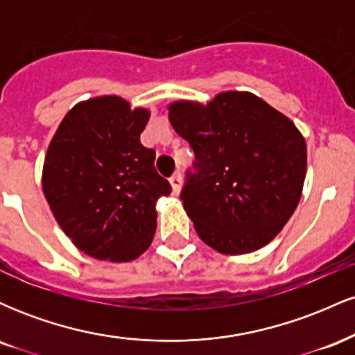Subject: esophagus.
Returning a JSON list of instances; mask_svg holds the SVG:
<instances>
[{
  "label": "esophagus",
  "instance_id": "34e87169",
  "mask_svg": "<svg viewBox=\"0 0 355 355\" xmlns=\"http://www.w3.org/2000/svg\"><path fill=\"white\" fill-rule=\"evenodd\" d=\"M170 185H172V190L175 195H178L182 191V175L180 173H175L170 177Z\"/></svg>",
  "mask_w": 355,
  "mask_h": 355
}]
</instances>
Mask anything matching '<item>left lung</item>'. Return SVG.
<instances>
[{
  "instance_id": "obj_1",
  "label": "left lung",
  "mask_w": 355,
  "mask_h": 355,
  "mask_svg": "<svg viewBox=\"0 0 355 355\" xmlns=\"http://www.w3.org/2000/svg\"><path fill=\"white\" fill-rule=\"evenodd\" d=\"M197 173L187 175L183 209L220 254L255 252L277 237L302 197L305 138L291 118L248 92H222L203 105H168Z\"/></svg>"
}]
</instances>
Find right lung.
Masks as SVG:
<instances>
[{
  "mask_svg": "<svg viewBox=\"0 0 355 355\" xmlns=\"http://www.w3.org/2000/svg\"><path fill=\"white\" fill-rule=\"evenodd\" d=\"M148 118L121 96H95L64 115L48 145L44 198L73 245L93 259L130 262L153 240L157 200L172 189L140 141Z\"/></svg>",
  "mask_w": 355,
  "mask_h": 355,
  "instance_id": "add662e5",
  "label": "right lung"
}]
</instances>
